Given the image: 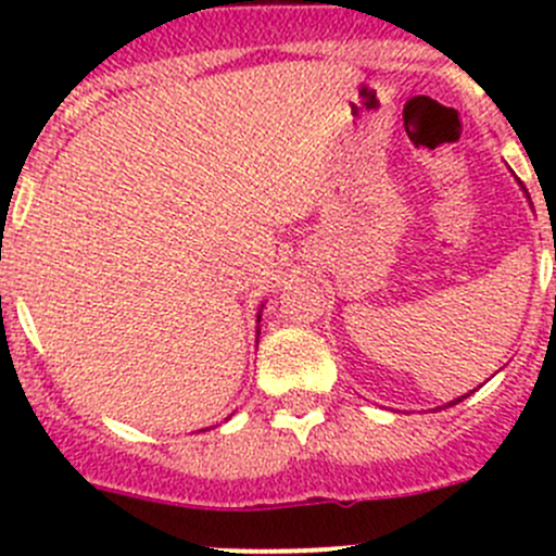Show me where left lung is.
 I'll return each instance as SVG.
<instances>
[{"label":"left lung","instance_id":"1","mask_svg":"<svg viewBox=\"0 0 556 556\" xmlns=\"http://www.w3.org/2000/svg\"><path fill=\"white\" fill-rule=\"evenodd\" d=\"M525 193H527V190H525ZM527 199H530V195H527ZM463 397H468V395H463ZM463 397H454V401H452V406H454V403H459V401H463Z\"/></svg>","mask_w":556,"mask_h":556}]
</instances>
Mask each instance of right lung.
<instances>
[{
	"mask_svg": "<svg viewBox=\"0 0 556 556\" xmlns=\"http://www.w3.org/2000/svg\"><path fill=\"white\" fill-rule=\"evenodd\" d=\"M257 323H261V314H257Z\"/></svg>",
	"mask_w": 556,
	"mask_h": 556,
	"instance_id": "add662e5",
	"label": "right lung"
}]
</instances>
